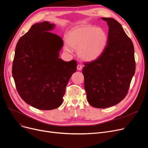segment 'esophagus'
I'll list each match as a JSON object with an SVG mask.
<instances>
[{"instance_id": "esophagus-1", "label": "esophagus", "mask_w": 148, "mask_h": 148, "mask_svg": "<svg viewBox=\"0 0 148 148\" xmlns=\"http://www.w3.org/2000/svg\"><path fill=\"white\" fill-rule=\"evenodd\" d=\"M77 70H79V71L82 70V65H80V64H79V65H77Z\"/></svg>"}]
</instances>
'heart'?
I'll list each match as a JSON object with an SVG mask.
<instances>
[{"label":"heart","mask_w":148,"mask_h":148,"mask_svg":"<svg viewBox=\"0 0 148 148\" xmlns=\"http://www.w3.org/2000/svg\"><path fill=\"white\" fill-rule=\"evenodd\" d=\"M65 49L71 52V48L77 50L79 56L85 60H93L103 52L107 43L105 32L100 28L80 25L73 28L66 36Z\"/></svg>","instance_id":"b5f03b06"}]
</instances>
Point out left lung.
Here are the masks:
<instances>
[{
	"label": "left lung",
	"mask_w": 148,
	"mask_h": 148,
	"mask_svg": "<svg viewBox=\"0 0 148 148\" xmlns=\"http://www.w3.org/2000/svg\"><path fill=\"white\" fill-rule=\"evenodd\" d=\"M101 19L109 26L107 44L98 58L83 63L82 69L87 100L97 108L112 106L123 100L136 71L131 38L114 18Z\"/></svg>",
	"instance_id": "1"
}]
</instances>
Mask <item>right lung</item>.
I'll return each mask as SVG.
<instances>
[{
	"label": "right lung",
	"mask_w": 148,
	"mask_h": 148,
	"mask_svg": "<svg viewBox=\"0 0 148 148\" xmlns=\"http://www.w3.org/2000/svg\"><path fill=\"white\" fill-rule=\"evenodd\" d=\"M55 25L45 21L31 27L18 40L12 74L17 91L27 104L41 110L59 108L66 86L77 70L74 60L59 58L62 38L49 32Z\"/></svg>",
	"instance_id": "obj_1"
}]
</instances>
